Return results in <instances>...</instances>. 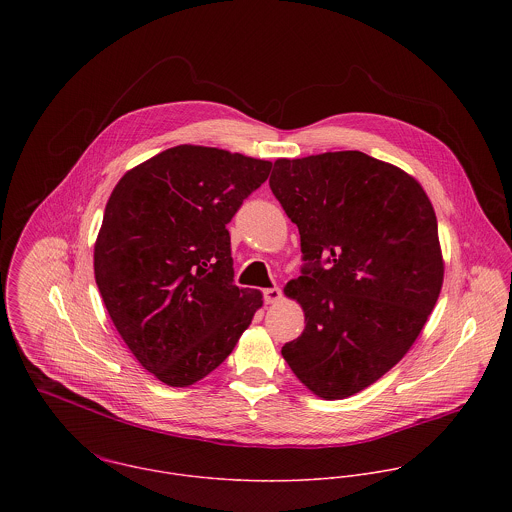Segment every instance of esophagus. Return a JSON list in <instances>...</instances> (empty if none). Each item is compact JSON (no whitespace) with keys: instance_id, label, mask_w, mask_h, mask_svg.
<instances>
[{"instance_id":"1","label":"esophagus","mask_w":512,"mask_h":512,"mask_svg":"<svg viewBox=\"0 0 512 512\" xmlns=\"http://www.w3.org/2000/svg\"><path fill=\"white\" fill-rule=\"evenodd\" d=\"M282 299V290L280 288H268L264 290V301L266 303H278Z\"/></svg>"}]
</instances>
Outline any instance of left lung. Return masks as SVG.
Listing matches in <instances>:
<instances>
[{
    "mask_svg": "<svg viewBox=\"0 0 512 512\" xmlns=\"http://www.w3.org/2000/svg\"><path fill=\"white\" fill-rule=\"evenodd\" d=\"M270 187L309 262L284 288L305 329L282 355L315 396L349 398L410 351L438 301L443 256L432 201L416 177L363 151L280 157Z\"/></svg>",
    "mask_w": 512,
    "mask_h": 512,
    "instance_id": "8db88e82",
    "label": "left lung"
}]
</instances>
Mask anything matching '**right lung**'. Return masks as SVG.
<instances>
[{"instance_id": "right-lung-1", "label": "right lung", "mask_w": 512, "mask_h": 512, "mask_svg": "<svg viewBox=\"0 0 512 512\" xmlns=\"http://www.w3.org/2000/svg\"><path fill=\"white\" fill-rule=\"evenodd\" d=\"M270 169L219 147H169L126 171L106 203L96 286L132 355L167 386L211 374L264 303L232 286L226 224Z\"/></svg>"}]
</instances>
